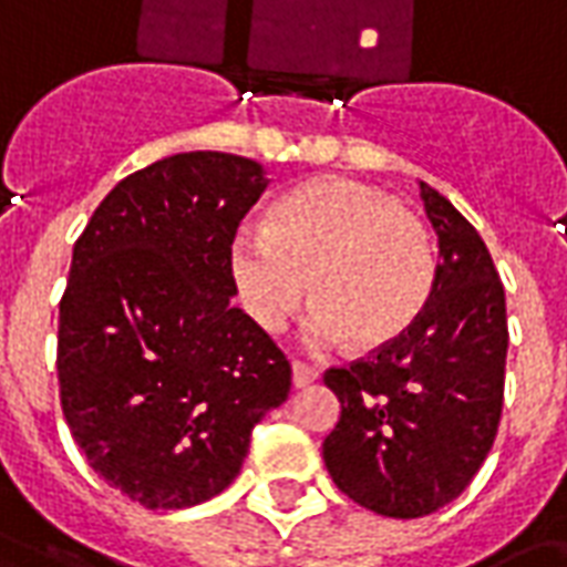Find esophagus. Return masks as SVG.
<instances>
[{
  "label": "esophagus",
  "mask_w": 567,
  "mask_h": 567,
  "mask_svg": "<svg viewBox=\"0 0 567 567\" xmlns=\"http://www.w3.org/2000/svg\"><path fill=\"white\" fill-rule=\"evenodd\" d=\"M291 380H295V389H307V385L319 380V370L312 364H303V361H295L291 364Z\"/></svg>",
  "instance_id": "obj_1"
}]
</instances>
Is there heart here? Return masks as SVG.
I'll return each instance as SVG.
<instances>
[{"mask_svg": "<svg viewBox=\"0 0 567 567\" xmlns=\"http://www.w3.org/2000/svg\"><path fill=\"white\" fill-rule=\"evenodd\" d=\"M230 272L248 319L282 331L312 285L309 340L380 349L404 337L434 288L427 227L385 190L316 178L285 194L270 227H243Z\"/></svg>", "mask_w": 567, "mask_h": 567, "instance_id": "obj_1", "label": "heart"}]
</instances>
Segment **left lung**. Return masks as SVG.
Masks as SVG:
<instances>
[{
    "label": "left lung",
    "instance_id": "1",
    "mask_svg": "<svg viewBox=\"0 0 567 567\" xmlns=\"http://www.w3.org/2000/svg\"><path fill=\"white\" fill-rule=\"evenodd\" d=\"M419 187L440 246L422 316L394 343L324 373L340 401L321 443L328 474L394 519L440 511L474 480L498 434L507 361L504 285L486 243L443 194Z\"/></svg>",
    "mask_w": 567,
    "mask_h": 567
}]
</instances>
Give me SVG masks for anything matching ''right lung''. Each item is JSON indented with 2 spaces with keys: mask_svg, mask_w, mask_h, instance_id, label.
Here are the masks:
<instances>
[{
  "mask_svg": "<svg viewBox=\"0 0 567 567\" xmlns=\"http://www.w3.org/2000/svg\"><path fill=\"white\" fill-rule=\"evenodd\" d=\"M267 185L248 157L173 154L117 182L72 248L63 416L93 471L148 511L224 492L291 392L282 349L230 307L236 227Z\"/></svg>",
  "mask_w": 567,
  "mask_h": 567,
  "instance_id": "obj_1",
  "label": "right lung"
}]
</instances>
